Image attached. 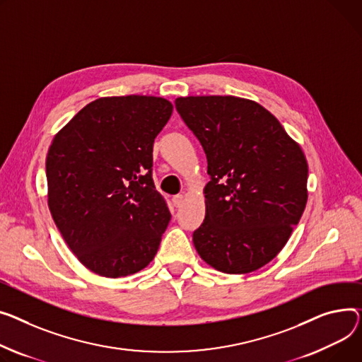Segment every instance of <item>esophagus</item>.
I'll list each match as a JSON object with an SVG mask.
<instances>
[{
	"mask_svg": "<svg viewBox=\"0 0 362 362\" xmlns=\"http://www.w3.org/2000/svg\"><path fill=\"white\" fill-rule=\"evenodd\" d=\"M185 199H186V198H185V195H176V197L173 198V204H175V206H177V208H179V206H182V205L185 204Z\"/></svg>",
	"mask_w": 362,
	"mask_h": 362,
	"instance_id": "1",
	"label": "esophagus"
}]
</instances>
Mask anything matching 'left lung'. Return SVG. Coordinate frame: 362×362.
Wrapping results in <instances>:
<instances>
[{
  "label": "left lung",
  "mask_w": 362,
  "mask_h": 362,
  "mask_svg": "<svg viewBox=\"0 0 362 362\" xmlns=\"http://www.w3.org/2000/svg\"><path fill=\"white\" fill-rule=\"evenodd\" d=\"M175 103L202 144L211 176L194 246L220 272L257 271L284 249L304 212L308 164L300 144L249 99L187 95Z\"/></svg>",
  "instance_id": "1"
}]
</instances>
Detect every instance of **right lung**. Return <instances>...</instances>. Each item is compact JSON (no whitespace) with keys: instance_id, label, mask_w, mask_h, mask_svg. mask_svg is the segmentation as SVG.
Returning <instances> with one entry per match:
<instances>
[{"instance_id":"obj_1","label":"right lung","mask_w":362,"mask_h":362,"mask_svg":"<svg viewBox=\"0 0 362 362\" xmlns=\"http://www.w3.org/2000/svg\"><path fill=\"white\" fill-rule=\"evenodd\" d=\"M173 113L156 95H112L84 106L46 156L47 206L66 246L105 278L147 268L170 221L156 190L153 144Z\"/></svg>"}]
</instances>
